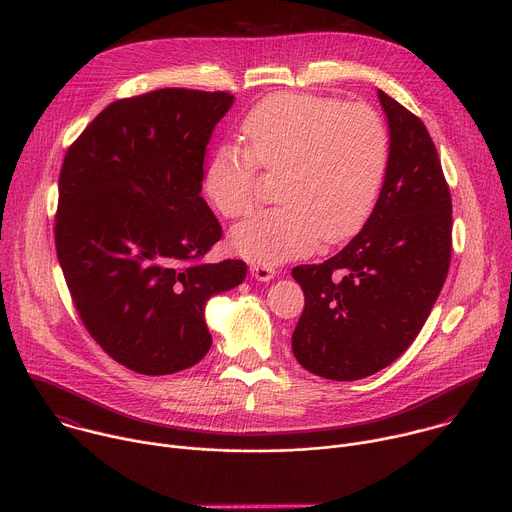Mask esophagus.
<instances>
[{
  "instance_id": "34e87169",
  "label": "esophagus",
  "mask_w": 512,
  "mask_h": 512,
  "mask_svg": "<svg viewBox=\"0 0 512 512\" xmlns=\"http://www.w3.org/2000/svg\"><path fill=\"white\" fill-rule=\"evenodd\" d=\"M251 275L257 279V281H271L275 275H277V271H275V267H269V265H251Z\"/></svg>"
}]
</instances>
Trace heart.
<instances>
[{
  "mask_svg": "<svg viewBox=\"0 0 512 512\" xmlns=\"http://www.w3.org/2000/svg\"><path fill=\"white\" fill-rule=\"evenodd\" d=\"M245 145L225 143L206 164L204 192L218 214L255 206L257 168L283 172L281 206L257 212L233 235V249L259 265L336 245L367 221L389 164V131L367 105L318 95H271L243 121Z\"/></svg>",
  "mask_w": 512,
  "mask_h": 512,
  "instance_id": "heart-1",
  "label": "heart"
}]
</instances>
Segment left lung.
<instances>
[{
	"label": "left lung",
	"instance_id": "8db88e82",
	"mask_svg": "<svg viewBox=\"0 0 512 512\" xmlns=\"http://www.w3.org/2000/svg\"><path fill=\"white\" fill-rule=\"evenodd\" d=\"M389 121V164L362 231L320 265L291 275L306 306L291 336L302 367L358 381L389 367L423 328L452 257V198L419 117L379 91Z\"/></svg>",
	"mask_w": 512,
	"mask_h": 512
}]
</instances>
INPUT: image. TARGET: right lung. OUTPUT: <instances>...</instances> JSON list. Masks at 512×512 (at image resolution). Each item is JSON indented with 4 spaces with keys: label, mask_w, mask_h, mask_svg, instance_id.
<instances>
[{
    "label": "right lung",
    "mask_w": 512,
    "mask_h": 512,
    "mask_svg": "<svg viewBox=\"0 0 512 512\" xmlns=\"http://www.w3.org/2000/svg\"><path fill=\"white\" fill-rule=\"evenodd\" d=\"M231 93L160 89L105 107L58 178L56 255L97 344L139 375L194 367L204 308L243 283L241 259L202 261L223 237L200 196L204 154Z\"/></svg>",
    "instance_id": "add662e5"
}]
</instances>
